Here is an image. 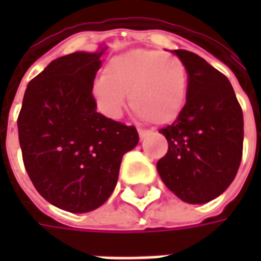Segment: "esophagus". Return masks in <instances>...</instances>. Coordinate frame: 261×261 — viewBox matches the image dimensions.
<instances>
[{"mask_svg":"<svg viewBox=\"0 0 261 261\" xmlns=\"http://www.w3.org/2000/svg\"><path fill=\"white\" fill-rule=\"evenodd\" d=\"M149 134H151V131L144 130V128H138V136H140V138H141V140H144V138L149 136Z\"/></svg>","mask_w":261,"mask_h":261,"instance_id":"obj_1","label":"esophagus"}]
</instances>
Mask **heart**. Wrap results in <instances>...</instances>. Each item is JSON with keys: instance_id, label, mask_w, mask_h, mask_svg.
Here are the masks:
<instances>
[{"instance_id": "b5f03b06", "label": "heart", "mask_w": 261, "mask_h": 261, "mask_svg": "<svg viewBox=\"0 0 261 261\" xmlns=\"http://www.w3.org/2000/svg\"><path fill=\"white\" fill-rule=\"evenodd\" d=\"M189 75L183 60L173 53L134 48L109 60L93 81L92 95L97 108L117 119L125 105L153 124H168L185 108Z\"/></svg>"}]
</instances>
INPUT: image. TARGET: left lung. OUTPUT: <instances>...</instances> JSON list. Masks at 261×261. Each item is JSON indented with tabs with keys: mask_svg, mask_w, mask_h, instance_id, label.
I'll return each mask as SVG.
<instances>
[{
	"mask_svg": "<svg viewBox=\"0 0 261 261\" xmlns=\"http://www.w3.org/2000/svg\"><path fill=\"white\" fill-rule=\"evenodd\" d=\"M189 75L186 105L179 117L159 130L168 152L156 169L166 187L189 204L217 198L235 179L243 149V113L224 74L200 56L173 50Z\"/></svg>",
	"mask_w": 261,
	"mask_h": 261,
	"instance_id": "8db88e82",
	"label": "left lung"
}]
</instances>
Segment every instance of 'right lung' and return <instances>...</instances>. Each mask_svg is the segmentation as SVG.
I'll use <instances>...</instances> for the list:
<instances>
[{
    "label": "right lung",
    "mask_w": 261,
    "mask_h": 261,
    "mask_svg": "<svg viewBox=\"0 0 261 261\" xmlns=\"http://www.w3.org/2000/svg\"><path fill=\"white\" fill-rule=\"evenodd\" d=\"M75 51L54 60L28 84L18 117L26 172L39 194L82 214L113 193L121 159L138 133L97 113L92 85L106 51Z\"/></svg>",
    "instance_id": "right-lung-1"
}]
</instances>
